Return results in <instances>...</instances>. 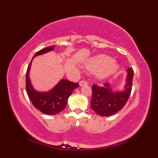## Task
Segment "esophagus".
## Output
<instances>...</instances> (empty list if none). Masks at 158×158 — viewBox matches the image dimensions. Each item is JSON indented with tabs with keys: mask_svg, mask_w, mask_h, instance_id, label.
Listing matches in <instances>:
<instances>
[{
	"mask_svg": "<svg viewBox=\"0 0 158 158\" xmlns=\"http://www.w3.org/2000/svg\"><path fill=\"white\" fill-rule=\"evenodd\" d=\"M88 83L86 81H85V80H82V81H80V83H79L80 86L86 85H88Z\"/></svg>",
	"mask_w": 158,
	"mask_h": 158,
	"instance_id": "obj_1",
	"label": "esophagus"
}]
</instances>
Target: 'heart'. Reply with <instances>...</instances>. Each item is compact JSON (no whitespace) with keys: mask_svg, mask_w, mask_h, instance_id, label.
Masks as SVG:
<instances>
[{"mask_svg":"<svg viewBox=\"0 0 158 158\" xmlns=\"http://www.w3.org/2000/svg\"><path fill=\"white\" fill-rule=\"evenodd\" d=\"M112 60L106 56H100L93 59L88 65L89 70L96 72L99 78H105L117 69L116 64H111Z\"/></svg>","mask_w":158,"mask_h":158,"instance_id":"obj_1","label":"heart"}]
</instances>
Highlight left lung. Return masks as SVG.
Returning a JSON list of instances; mask_svg holds the SVG:
<instances>
[{
    "label": "left lung",
    "mask_w": 158,
    "mask_h": 158,
    "mask_svg": "<svg viewBox=\"0 0 158 158\" xmlns=\"http://www.w3.org/2000/svg\"><path fill=\"white\" fill-rule=\"evenodd\" d=\"M127 73L126 85L123 92H113L108 83H103V86L93 84L91 108L98 115L110 116L125 106L132 91L134 76L132 68H128Z\"/></svg>",
    "instance_id": "obj_1"
}]
</instances>
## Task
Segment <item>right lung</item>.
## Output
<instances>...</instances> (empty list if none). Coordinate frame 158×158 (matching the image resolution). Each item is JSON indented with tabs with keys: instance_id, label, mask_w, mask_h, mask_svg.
<instances>
[{
	"instance_id": "add662e5",
	"label": "right lung",
	"mask_w": 158,
	"mask_h": 158,
	"mask_svg": "<svg viewBox=\"0 0 158 158\" xmlns=\"http://www.w3.org/2000/svg\"><path fill=\"white\" fill-rule=\"evenodd\" d=\"M54 45L40 50L35 53L33 58L52 51ZM32 60L28 66L26 74V89L29 98L35 108L43 113L47 115H56L60 113L65 109L69 97L73 90L79 86V83L71 82L66 79H62L51 91L46 93L36 92L32 88L29 78Z\"/></svg>"
}]
</instances>
